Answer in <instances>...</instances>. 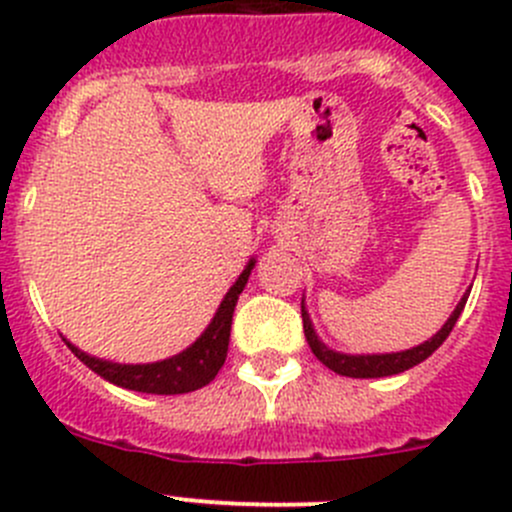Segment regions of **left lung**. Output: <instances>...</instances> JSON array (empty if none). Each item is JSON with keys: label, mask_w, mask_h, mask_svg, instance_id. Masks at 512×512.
<instances>
[{"label": "left lung", "mask_w": 512, "mask_h": 512, "mask_svg": "<svg viewBox=\"0 0 512 512\" xmlns=\"http://www.w3.org/2000/svg\"><path fill=\"white\" fill-rule=\"evenodd\" d=\"M466 299L468 297H463L461 302H458V307L453 309V314L448 317V322L443 324L441 332L433 334L428 342L418 344V347L409 349V352L369 354V356H347V354L332 352V349H327L322 342H319L317 334H314V329H312V322H309V314L304 312V307H302L304 337H307V344H309V349H312V354L317 356V359L322 361L327 369L337 371L339 376H352V379H376V376L401 374V371H406V369H411V366L421 364L423 359H428V356L436 352V349L441 347L443 342H446V337L451 334V329L456 327L458 317H461L463 307H466Z\"/></svg>", "instance_id": "left-lung-1"}]
</instances>
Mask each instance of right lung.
<instances>
[{
	"instance_id": "obj_1",
	"label": "right lung",
	"mask_w": 512,
	"mask_h": 512,
	"mask_svg": "<svg viewBox=\"0 0 512 512\" xmlns=\"http://www.w3.org/2000/svg\"><path fill=\"white\" fill-rule=\"evenodd\" d=\"M255 267V262L250 260V265L242 270V275L237 277L235 285L230 287V292L225 294V299L220 302L218 312H215L213 322L208 324V329L203 332V337L188 347L185 352H180L173 359L156 361V364H113V361L96 359V356L84 354L81 349H76L74 344L66 342V347L71 349L91 371H96L98 376H103L111 384L123 386V389L131 391H143V394H188V391L203 389L205 384L218 376V371L223 369L225 356H227V344H230V324H232V312H235V304L240 292L247 285V277L250 270Z\"/></svg>"
}]
</instances>
